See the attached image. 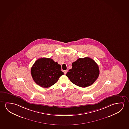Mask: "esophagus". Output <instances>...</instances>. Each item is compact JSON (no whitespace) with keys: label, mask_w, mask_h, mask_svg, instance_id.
<instances>
[{"label":"esophagus","mask_w":129,"mask_h":129,"mask_svg":"<svg viewBox=\"0 0 129 129\" xmlns=\"http://www.w3.org/2000/svg\"><path fill=\"white\" fill-rule=\"evenodd\" d=\"M64 73L65 74H66L67 73V72H68V70H65V71H64Z\"/></svg>","instance_id":"obj_1"}]
</instances>
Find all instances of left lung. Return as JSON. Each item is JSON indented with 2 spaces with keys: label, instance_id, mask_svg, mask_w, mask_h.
I'll return each mask as SVG.
<instances>
[{
  "label": "left lung",
  "instance_id": "8db88e82",
  "mask_svg": "<svg viewBox=\"0 0 129 129\" xmlns=\"http://www.w3.org/2000/svg\"><path fill=\"white\" fill-rule=\"evenodd\" d=\"M72 66L66 75L72 83L80 87L91 85L99 75L98 66L89 57L79 58L72 63Z\"/></svg>",
  "mask_w": 129,
  "mask_h": 129
}]
</instances>
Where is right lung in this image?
I'll list each match as a JSON object with an SVG mask.
<instances>
[{"label": "right lung", "instance_id": "obj_1", "mask_svg": "<svg viewBox=\"0 0 129 129\" xmlns=\"http://www.w3.org/2000/svg\"><path fill=\"white\" fill-rule=\"evenodd\" d=\"M61 66L50 58L42 57L37 60L31 69L34 81L42 87L47 88L53 85L63 75Z\"/></svg>", "mask_w": 129, "mask_h": 129}]
</instances>
